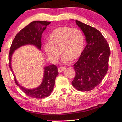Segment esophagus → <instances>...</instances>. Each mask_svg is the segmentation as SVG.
Wrapping results in <instances>:
<instances>
[{
  "label": "esophagus",
  "mask_w": 122,
  "mask_h": 122,
  "mask_svg": "<svg viewBox=\"0 0 122 122\" xmlns=\"http://www.w3.org/2000/svg\"><path fill=\"white\" fill-rule=\"evenodd\" d=\"M65 69H66V68H65V67H59L58 69V72L60 73V72H63V71H64Z\"/></svg>",
  "instance_id": "esophagus-1"
}]
</instances>
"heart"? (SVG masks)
<instances>
[{
    "label": "heart",
    "instance_id": "1",
    "mask_svg": "<svg viewBox=\"0 0 122 122\" xmlns=\"http://www.w3.org/2000/svg\"><path fill=\"white\" fill-rule=\"evenodd\" d=\"M49 42L44 45V51L49 59L56 61L59 50L61 60L67 63L70 59L76 61L81 57L85 46L83 33L79 29L62 26L56 28L48 36Z\"/></svg>",
    "mask_w": 122,
    "mask_h": 122
}]
</instances>
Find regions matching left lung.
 I'll return each instance as SVG.
<instances>
[{"label": "left lung", "mask_w": 122, "mask_h": 122, "mask_svg": "<svg viewBox=\"0 0 122 122\" xmlns=\"http://www.w3.org/2000/svg\"><path fill=\"white\" fill-rule=\"evenodd\" d=\"M75 22L85 34L87 45L74 65L76 74L72 85L78 91H89L100 84L107 72L110 47L98 30L77 20Z\"/></svg>", "instance_id": "left-lung-1"}]
</instances>
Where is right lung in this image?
I'll list each match as a JSON object with an SVG mask.
<instances>
[{
    "label": "right lung",
    "instance_id": "obj_1",
    "mask_svg": "<svg viewBox=\"0 0 122 122\" xmlns=\"http://www.w3.org/2000/svg\"><path fill=\"white\" fill-rule=\"evenodd\" d=\"M50 22L34 21L22 29L16 35L12 45L9 55V67L15 77V81L23 92L30 97L36 99H43L49 96L53 89L55 79L58 75L57 67L54 64L44 66V74L41 83L38 87L28 89L24 87L18 83L12 67V56L15 51L22 46L32 45L37 50L41 49V36L47 26Z\"/></svg>",
    "mask_w": 122,
    "mask_h": 122
}]
</instances>
